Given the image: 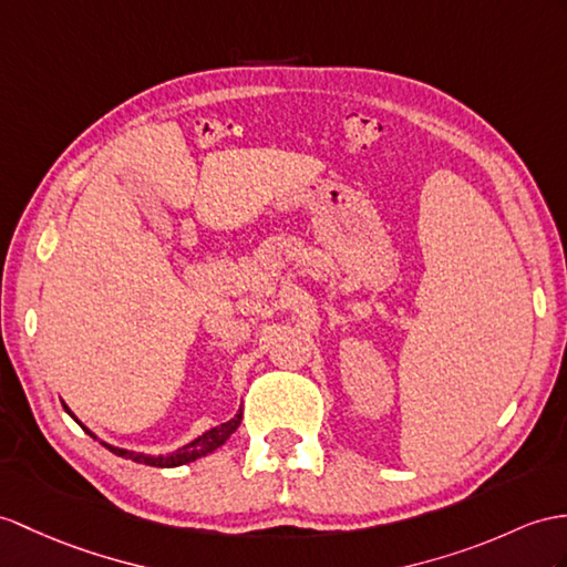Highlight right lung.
<instances>
[{
    "mask_svg": "<svg viewBox=\"0 0 567 567\" xmlns=\"http://www.w3.org/2000/svg\"><path fill=\"white\" fill-rule=\"evenodd\" d=\"M64 406V411L69 413V416H72L81 427H84V431L95 440V433L93 431H89V427L81 423L72 411H69V406L66 404H62ZM240 421H243V409L236 413V416H233L230 421H226V423H220V425H216V427H212V431H206V433H202L199 437H195L192 440V443H187V445H183V447H177L175 452H171V454H144V452H132V450H124V447H115V445H110V443H101L103 447H107L110 452L113 454H117V457H124V460H132V462H136V464H146V466H161V468H173V466H183V464H189V462H195V460H199V457H206V454L209 452H214V450H218L220 445L226 443V440L238 431V425H240Z\"/></svg>",
    "mask_w": 567,
    "mask_h": 567,
    "instance_id": "1",
    "label": "right lung"
}]
</instances>
